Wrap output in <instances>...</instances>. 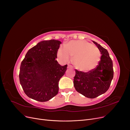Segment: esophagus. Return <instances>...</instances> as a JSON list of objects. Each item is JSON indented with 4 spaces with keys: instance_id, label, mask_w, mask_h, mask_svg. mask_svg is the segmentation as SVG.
I'll list each match as a JSON object with an SVG mask.
<instances>
[{
    "instance_id": "obj_1",
    "label": "esophagus",
    "mask_w": 130,
    "mask_h": 130,
    "mask_svg": "<svg viewBox=\"0 0 130 130\" xmlns=\"http://www.w3.org/2000/svg\"><path fill=\"white\" fill-rule=\"evenodd\" d=\"M73 67H72V66H71V65H70V64H68V67H67V68H72Z\"/></svg>"
}]
</instances>
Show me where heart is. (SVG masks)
Returning a JSON list of instances; mask_svg holds the SVG:
<instances>
[{
    "instance_id": "1",
    "label": "heart",
    "mask_w": 130,
    "mask_h": 130,
    "mask_svg": "<svg viewBox=\"0 0 130 130\" xmlns=\"http://www.w3.org/2000/svg\"><path fill=\"white\" fill-rule=\"evenodd\" d=\"M57 55L64 62L73 56V63L76 69L87 72L95 68L100 60L99 49L85 40L70 41L59 49Z\"/></svg>"
}]
</instances>
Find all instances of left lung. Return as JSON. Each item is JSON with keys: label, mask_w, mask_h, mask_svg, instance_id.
I'll list each match as a JSON object with an SVG mask.
<instances>
[{"label": "left lung", "mask_w": 130, "mask_h": 130, "mask_svg": "<svg viewBox=\"0 0 130 130\" xmlns=\"http://www.w3.org/2000/svg\"><path fill=\"white\" fill-rule=\"evenodd\" d=\"M101 54L96 68L88 72L75 69L74 86L76 90L85 96L93 99L105 93L109 88L113 77V62L107 50L93 41Z\"/></svg>", "instance_id": "1"}]
</instances>
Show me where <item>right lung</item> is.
<instances>
[{
  "mask_svg": "<svg viewBox=\"0 0 130 130\" xmlns=\"http://www.w3.org/2000/svg\"><path fill=\"white\" fill-rule=\"evenodd\" d=\"M61 44L55 40L41 41L26 54L19 77L24 93L31 99L45 102L57 94L59 80L67 67L55 60Z\"/></svg>",
  "mask_w": 130,
  "mask_h": 130,
  "instance_id": "add662e5",
  "label": "right lung"
}]
</instances>
